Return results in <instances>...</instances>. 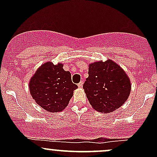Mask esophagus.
I'll list each match as a JSON object with an SVG mask.
<instances>
[{
  "instance_id": "obj_1",
  "label": "esophagus",
  "mask_w": 157,
  "mask_h": 157,
  "mask_svg": "<svg viewBox=\"0 0 157 157\" xmlns=\"http://www.w3.org/2000/svg\"><path fill=\"white\" fill-rule=\"evenodd\" d=\"M83 80H81V81L78 83V86L79 87H82V86H83Z\"/></svg>"
}]
</instances>
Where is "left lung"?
Instances as JSON below:
<instances>
[{
  "label": "left lung",
  "instance_id": "obj_1",
  "mask_svg": "<svg viewBox=\"0 0 157 157\" xmlns=\"http://www.w3.org/2000/svg\"><path fill=\"white\" fill-rule=\"evenodd\" d=\"M83 87L90 105L102 113H109L124 103L131 92L127 74L114 61L90 64Z\"/></svg>",
  "mask_w": 157,
  "mask_h": 157
}]
</instances>
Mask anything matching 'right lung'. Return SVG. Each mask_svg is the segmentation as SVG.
<instances>
[{"mask_svg": "<svg viewBox=\"0 0 157 157\" xmlns=\"http://www.w3.org/2000/svg\"><path fill=\"white\" fill-rule=\"evenodd\" d=\"M33 99L50 112H61L68 105L73 92L78 86L72 83L71 74L63 64L46 62L37 70L29 82Z\"/></svg>", "mask_w": 157, "mask_h": 157, "instance_id": "add662e5", "label": "right lung"}]
</instances>
